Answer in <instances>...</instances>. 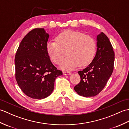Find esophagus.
<instances>
[{"label":"esophagus","mask_w":129,"mask_h":129,"mask_svg":"<svg viewBox=\"0 0 129 129\" xmlns=\"http://www.w3.org/2000/svg\"><path fill=\"white\" fill-rule=\"evenodd\" d=\"M63 74L64 75H71V73L69 72H63Z\"/></svg>","instance_id":"34e87169"}]
</instances>
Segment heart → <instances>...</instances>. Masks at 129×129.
Wrapping results in <instances>:
<instances>
[{"instance_id":"heart-1","label":"heart","mask_w":129,"mask_h":129,"mask_svg":"<svg viewBox=\"0 0 129 129\" xmlns=\"http://www.w3.org/2000/svg\"><path fill=\"white\" fill-rule=\"evenodd\" d=\"M96 44L94 39L83 33L65 30L56 37V41L50 40L46 45V50L51 60L56 64L62 61L60 67L71 70L78 66L84 67L94 58Z\"/></svg>"}]
</instances>
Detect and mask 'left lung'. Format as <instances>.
Returning a JSON list of instances; mask_svg holds the SVG:
<instances>
[{
    "label": "left lung",
    "mask_w": 129,
    "mask_h": 129,
    "mask_svg": "<svg viewBox=\"0 0 129 129\" xmlns=\"http://www.w3.org/2000/svg\"><path fill=\"white\" fill-rule=\"evenodd\" d=\"M115 53L108 37L101 32L97 35L96 53L92 62L78 73L80 82L75 91L84 97L94 96L105 86L114 70Z\"/></svg>",
    "instance_id": "8db88e82"
}]
</instances>
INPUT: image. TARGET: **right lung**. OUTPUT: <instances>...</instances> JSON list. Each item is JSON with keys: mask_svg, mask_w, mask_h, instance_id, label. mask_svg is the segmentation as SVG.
<instances>
[{"mask_svg": "<svg viewBox=\"0 0 129 129\" xmlns=\"http://www.w3.org/2000/svg\"><path fill=\"white\" fill-rule=\"evenodd\" d=\"M49 35L44 28L29 31L21 40L15 57V79L28 96L36 99L50 95L61 70L52 64L46 50Z\"/></svg>", "mask_w": 129, "mask_h": 129, "instance_id": "right-lung-1", "label": "right lung"}]
</instances>
